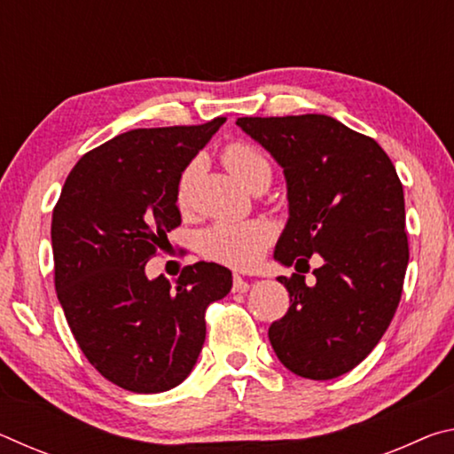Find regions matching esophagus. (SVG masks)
Listing matches in <instances>:
<instances>
[{"instance_id":"esophagus-1","label":"esophagus","mask_w":454,"mask_h":454,"mask_svg":"<svg viewBox=\"0 0 454 454\" xmlns=\"http://www.w3.org/2000/svg\"><path fill=\"white\" fill-rule=\"evenodd\" d=\"M250 288V284H248V280H244L242 276H238V274H234V284H232V290L234 292H246Z\"/></svg>"}]
</instances>
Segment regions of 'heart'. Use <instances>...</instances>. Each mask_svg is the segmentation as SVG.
Listing matches in <instances>:
<instances>
[{
  "label": "heart",
  "instance_id": "b5f03b06",
  "mask_svg": "<svg viewBox=\"0 0 454 454\" xmlns=\"http://www.w3.org/2000/svg\"><path fill=\"white\" fill-rule=\"evenodd\" d=\"M222 162L228 168V172L250 192H254L260 186H268L272 180L270 162L252 144H228L222 150ZM194 170L196 162H192L180 176L178 196H176L180 208H186L190 202L192 176H194ZM272 238V226L262 220L216 222V224L206 228L202 236H200V252L218 264L232 268H250L258 262L262 252L270 246Z\"/></svg>",
  "mask_w": 454,
  "mask_h": 454
}]
</instances>
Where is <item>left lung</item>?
<instances>
[{
  "mask_svg": "<svg viewBox=\"0 0 454 454\" xmlns=\"http://www.w3.org/2000/svg\"><path fill=\"white\" fill-rule=\"evenodd\" d=\"M282 166L288 222L274 260L296 272L278 280L290 309L268 328L280 363L310 380H330L371 355L401 302L409 240L404 192L372 137L325 114L238 118ZM317 282L303 280L310 255Z\"/></svg>",
  "mask_w": 454,
  "mask_h": 454,
  "instance_id": "obj_1",
  "label": "left lung"
}]
</instances>
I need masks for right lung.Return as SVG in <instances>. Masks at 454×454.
I'll return each instance as SVG.
<instances>
[{
	"instance_id": "right-lung-1",
	"label": "right lung",
	"mask_w": 454,
	"mask_h": 454,
	"mask_svg": "<svg viewBox=\"0 0 454 454\" xmlns=\"http://www.w3.org/2000/svg\"><path fill=\"white\" fill-rule=\"evenodd\" d=\"M224 121L116 136L80 158L53 208V270L67 325L90 364L132 393H164L186 379L206 338V309L232 288V272L214 262L186 266L176 284L145 276L182 222V172Z\"/></svg>"
}]
</instances>
